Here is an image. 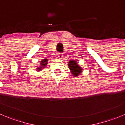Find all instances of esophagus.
Listing matches in <instances>:
<instances>
[{"instance_id":"esophagus-1","label":"esophagus","mask_w":125,"mask_h":125,"mask_svg":"<svg viewBox=\"0 0 125 125\" xmlns=\"http://www.w3.org/2000/svg\"><path fill=\"white\" fill-rule=\"evenodd\" d=\"M58 59H62V58H63V54H62V53H59V54H58Z\"/></svg>"}]
</instances>
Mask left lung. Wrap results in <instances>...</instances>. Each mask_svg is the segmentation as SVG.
Here are the masks:
<instances>
[{
  "instance_id": "left-lung-1",
  "label": "left lung",
  "mask_w": 125,
  "mask_h": 125,
  "mask_svg": "<svg viewBox=\"0 0 125 125\" xmlns=\"http://www.w3.org/2000/svg\"><path fill=\"white\" fill-rule=\"evenodd\" d=\"M68 67L71 71V73L74 77L79 76L82 72V67L78 64L77 62L75 60H71L68 62Z\"/></svg>"
}]
</instances>
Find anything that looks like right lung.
I'll list each match as a JSON object with an SVG mask.
<instances>
[{
	"instance_id": "right-lung-1",
	"label": "right lung",
	"mask_w": 125,
	"mask_h": 125,
	"mask_svg": "<svg viewBox=\"0 0 125 125\" xmlns=\"http://www.w3.org/2000/svg\"><path fill=\"white\" fill-rule=\"evenodd\" d=\"M48 59L45 58V59H42V61H40V65L37 67L36 69V71H40L44 69L45 67L47 66V65L48 64Z\"/></svg>"
}]
</instances>
